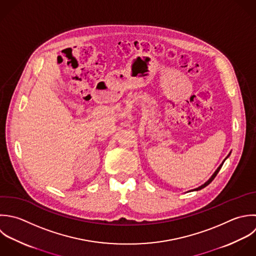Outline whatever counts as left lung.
I'll use <instances>...</instances> for the list:
<instances>
[{
  "label": "left lung",
  "mask_w": 256,
  "mask_h": 256,
  "mask_svg": "<svg viewBox=\"0 0 256 256\" xmlns=\"http://www.w3.org/2000/svg\"><path fill=\"white\" fill-rule=\"evenodd\" d=\"M222 164H224V162H222V164H220V166H218V170H216V172H214V176H212V178H210V180H208V182H206V184H202V186H200V188H196V190H202V188H206V186H208V184H210V182H212V180H214V178H216V174H218V172H220V168H222Z\"/></svg>",
  "instance_id": "8db88e82"
}]
</instances>
